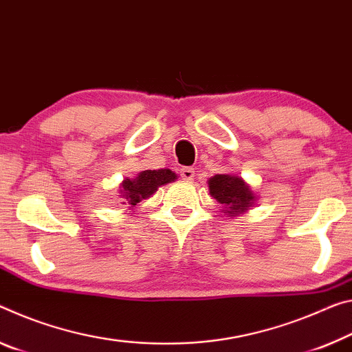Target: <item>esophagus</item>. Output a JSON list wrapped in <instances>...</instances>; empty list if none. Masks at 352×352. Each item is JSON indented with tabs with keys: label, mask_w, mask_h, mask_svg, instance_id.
<instances>
[{
	"label": "esophagus",
	"mask_w": 352,
	"mask_h": 352,
	"mask_svg": "<svg viewBox=\"0 0 352 352\" xmlns=\"http://www.w3.org/2000/svg\"><path fill=\"white\" fill-rule=\"evenodd\" d=\"M180 175H182L183 180H188V182L192 180V178H194V169H192V167H182Z\"/></svg>",
	"instance_id": "esophagus-1"
}]
</instances>
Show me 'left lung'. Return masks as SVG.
<instances>
[{
  "mask_svg": "<svg viewBox=\"0 0 352 352\" xmlns=\"http://www.w3.org/2000/svg\"><path fill=\"white\" fill-rule=\"evenodd\" d=\"M210 194L217 202L224 205L226 213L235 216L248 210L254 202V194L246 182L233 175H214L208 182Z\"/></svg>",
  "mask_w": 352,
  "mask_h": 352,
  "instance_id": "1",
  "label": "left lung"
}]
</instances>
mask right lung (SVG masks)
<instances>
[{
	"label": "right lung",
	"mask_w": 352,
	"mask_h": 352,
	"mask_svg": "<svg viewBox=\"0 0 352 352\" xmlns=\"http://www.w3.org/2000/svg\"><path fill=\"white\" fill-rule=\"evenodd\" d=\"M177 180V175L169 169H160V170H144L136 178H126L122 183L120 192L124 194L126 202L131 206H135L142 199H147L158 189V186L166 185Z\"/></svg>",
	"instance_id": "add662e5"
}]
</instances>
